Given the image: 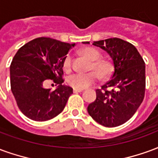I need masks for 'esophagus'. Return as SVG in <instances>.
<instances>
[{
  "mask_svg": "<svg viewBox=\"0 0 158 158\" xmlns=\"http://www.w3.org/2000/svg\"><path fill=\"white\" fill-rule=\"evenodd\" d=\"M73 93H79V92H82L83 89H73Z\"/></svg>",
  "mask_w": 158,
  "mask_h": 158,
  "instance_id": "34e87169",
  "label": "esophagus"
}]
</instances>
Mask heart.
Masks as SVG:
<instances>
[{"mask_svg":"<svg viewBox=\"0 0 158 158\" xmlns=\"http://www.w3.org/2000/svg\"><path fill=\"white\" fill-rule=\"evenodd\" d=\"M79 54L85 56L90 63L88 69L91 70L89 73H74L67 77V83L73 89H83L92 85L98 79V77L102 80L109 79L113 74V63L104 58H100L101 53L98 50L93 47H85L79 51ZM72 65L71 56L68 54L65 56L62 61V67L65 71H69Z\"/></svg>","mask_w":158,"mask_h":158,"instance_id":"heart-1","label":"heart"}]
</instances>
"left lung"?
<instances>
[{"mask_svg":"<svg viewBox=\"0 0 158 158\" xmlns=\"http://www.w3.org/2000/svg\"><path fill=\"white\" fill-rule=\"evenodd\" d=\"M83 43L89 44L88 41ZM93 45L109 53L114 71L109 81L102 89H96V99L89 104L87 110L100 124L117 127L131 118L143 102L146 90L145 62L131 43L119 38L94 41Z\"/></svg>","mask_w":158,"mask_h":158,"instance_id":"obj_1","label":"left lung"}]
</instances>
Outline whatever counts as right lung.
I'll use <instances>...</instances> for the list:
<instances>
[{
  "mask_svg": "<svg viewBox=\"0 0 158 158\" xmlns=\"http://www.w3.org/2000/svg\"><path fill=\"white\" fill-rule=\"evenodd\" d=\"M75 44L40 37L26 43L10 66L11 89L20 111L34 121L43 122L64 109L73 89L62 85V61ZM59 85L55 91L45 87Z\"/></svg>",
  "mask_w": 158,
  "mask_h": 158,
  "instance_id": "right-lung-1",
  "label": "right lung"
}]
</instances>
